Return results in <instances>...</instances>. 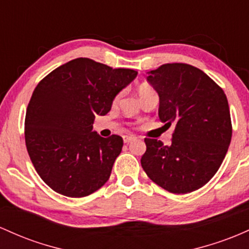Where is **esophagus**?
Masks as SVG:
<instances>
[{
  "label": "esophagus",
  "instance_id": "1",
  "mask_svg": "<svg viewBox=\"0 0 249 249\" xmlns=\"http://www.w3.org/2000/svg\"><path fill=\"white\" fill-rule=\"evenodd\" d=\"M135 139H136L135 136H133V135H124V143H129L130 141H133V140H135Z\"/></svg>",
  "mask_w": 249,
  "mask_h": 249
}]
</instances>
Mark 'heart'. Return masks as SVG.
Returning a JSON list of instances; mask_svg holds the SVG:
<instances>
[{
    "instance_id": "obj_1",
    "label": "heart",
    "mask_w": 249,
    "mask_h": 249,
    "mask_svg": "<svg viewBox=\"0 0 249 249\" xmlns=\"http://www.w3.org/2000/svg\"><path fill=\"white\" fill-rule=\"evenodd\" d=\"M149 90H153V89L150 88L148 85H142V86H140V88H139V95H140V94L146 93V91H149Z\"/></svg>"
}]
</instances>
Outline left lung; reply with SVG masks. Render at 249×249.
<instances>
[{
	"label": "left lung",
	"mask_w": 249,
	"mask_h": 249,
	"mask_svg": "<svg viewBox=\"0 0 249 249\" xmlns=\"http://www.w3.org/2000/svg\"><path fill=\"white\" fill-rule=\"evenodd\" d=\"M160 99L159 119L175 124L169 146L146 139L141 166L156 185L174 194L201 188L214 177L231 139L230 106L207 74L185 63L162 64L147 72Z\"/></svg>",
	"instance_id": "1"
}]
</instances>
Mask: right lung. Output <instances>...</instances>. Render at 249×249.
<instances>
[{"instance_id": "add662e5", "label": "right lung", "mask_w": 249, "mask_h": 249, "mask_svg": "<svg viewBox=\"0 0 249 249\" xmlns=\"http://www.w3.org/2000/svg\"><path fill=\"white\" fill-rule=\"evenodd\" d=\"M85 57L62 64L35 88L26 113V146L36 172L53 191L82 197L101 188L124 146L121 136L93 132L96 115L136 77Z\"/></svg>"}]
</instances>
